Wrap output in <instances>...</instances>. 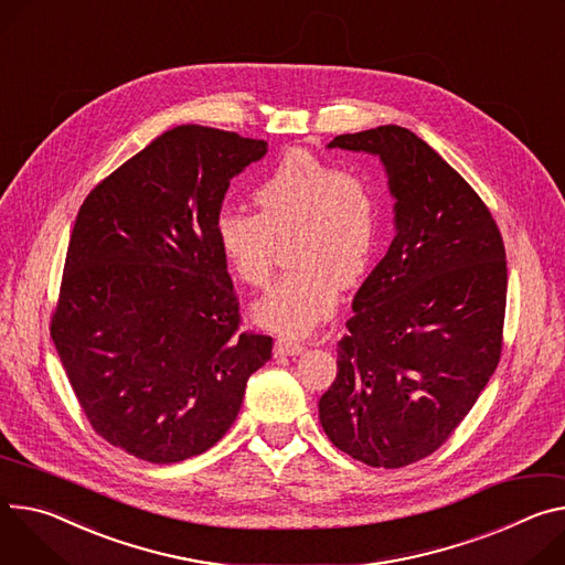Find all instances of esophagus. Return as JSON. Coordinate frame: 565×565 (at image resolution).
<instances>
[{
	"label": "esophagus",
	"instance_id": "34e87169",
	"mask_svg": "<svg viewBox=\"0 0 565 565\" xmlns=\"http://www.w3.org/2000/svg\"><path fill=\"white\" fill-rule=\"evenodd\" d=\"M303 351V344H299L297 340H288V338H279L275 342V355H299Z\"/></svg>",
	"mask_w": 565,
	"mask_h": 565
}]
</instances>
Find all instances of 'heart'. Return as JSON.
Masks as SVG:
<instances>
[{"mask_svg":"<svg viewBox=\"0 0 565 565\" xmlns=\"http://www.w3.org/2000/svg\"><path fill=\"white\" fill-rule=\"evenodd\" d=\"M252 200L256 214H218V247L245 286L266 288L279 245L290 241L292 270L254 306V316L279 333H309L333 313L340 286H355L374 259L383 227L381 189L370 175L292 148L252 191Z\"/></svg>","mask_w":565,"mask_h":565,"instance_id":"1","label":"heart"}]
</instances>
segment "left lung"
I'll return each mask as SVG.
<instances>
[{
  "label": "left lung",
  "instance_id": "1",
  "mask_svg": "<svg viewBox=\"0 0 565 565\" xmlns=\"http://www.w3.org/2000/svg\"><path fill=\"white\" fill-rule=\"evenodd\" d=\"M329 146L381 158L396 236L353 297L320 424L353 459L401 469L452 435L498 367L504 243L473 186L407 128L338 135Z\"/></svg>",
  "mask_w": 565,
  "mask_h": 565
}]
</instances>
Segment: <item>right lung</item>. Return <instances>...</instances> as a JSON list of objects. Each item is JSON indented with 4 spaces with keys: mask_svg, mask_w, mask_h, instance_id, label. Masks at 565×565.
Masks as SVG:
<instances>
[{
    "mask_svg": "<svg viewBox=\"0 0 565 565\" xmlns=\"http://www.w3.org/2000/svg\"><path fill=\"white\" fill-rule=\"evenodd\" d=\"M264 139L175 126L83 200L51 338L94 433L150 465L210 450L273 338L241 331L216 241L230 180Z\"/></svg>",
    "mask_w": 565,
    "mask_h": 565,
    "instance_id": "right-lung-1",
    "label": "right lung"
}]
</instances>
